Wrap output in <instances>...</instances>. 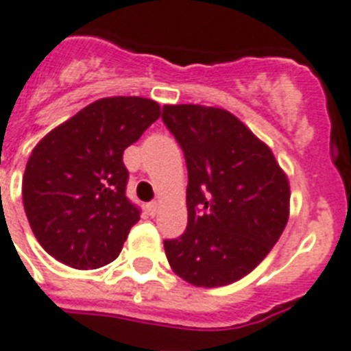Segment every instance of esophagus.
Masks as SVG:
<instances>
[{
	"instance_id": "esophagus-1",
	"label": "esophagus",
	"mask_w": 351,
	"mask_h": 351,
	"mask_svg": "<svg viewBox=\"0 0 351 351\" xmlns=\"http://www.w3.org/2000/svg\"><path fill=\"white\" fill-rule=\"evenodd\" d=\"M158 209H160V204H158V202H149V204H147V213H149L151 217H154L156 213H158Z\"/></svg>"
}]
</instances>
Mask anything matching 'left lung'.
<instances>
[{
    "instance_id": "left-lung-1",
    "label": "left lung",
    "mask_w": 351,
    "mask_h": 351,
    "mask_svg": "<svg viewBox=\"0 0 351 351\" xmlns=\"http://www.w3.org/2000/svg\"><path fill=\"white\" fill-rule=\"evenodd\" d=\"M161 119L188 169V226L163 241L167 259L197 287L236 282L282 234L291 197L286 173L269 147L227 110L167 104Z\"/></svg>"
}]
</instances>
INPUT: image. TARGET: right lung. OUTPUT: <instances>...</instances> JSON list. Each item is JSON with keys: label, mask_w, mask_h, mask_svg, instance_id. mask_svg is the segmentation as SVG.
I'll return each mask as SVG.
<instances>
[{"label": "right lung", "mask_w": 351, "mask_h": 351, "mask_svg": "<svg viewBox=\"0 0 351 351\" xmlns=\"http://www.w3.org/2000/svg\"><path fill=\"white\" fill-rule=\"evenodd\" d=\"M145 97H104L44 136L23 178V204L42 248L76 269L119 257L140 209L125 197L122 154L160 119Z\"/></svg>", "instance_id": "add662e5"}]
</instances>
